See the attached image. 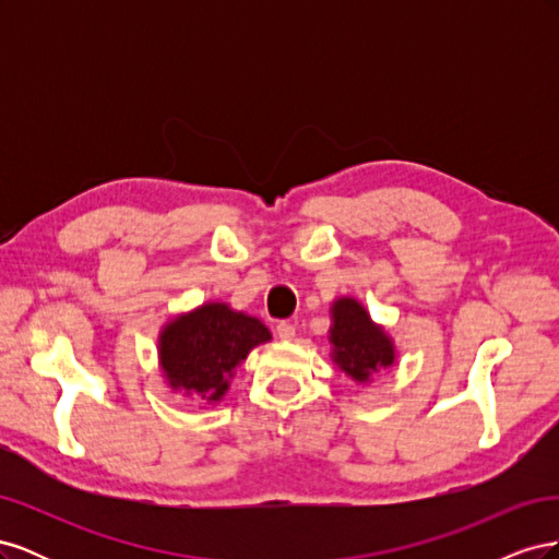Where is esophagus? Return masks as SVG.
Returning <instances> with one entry per match:
<instances>
[{"label": "esophagus", "mask_w": 559, "mask_h": 559, "mask_svg": "<svg viewBox=\"0 0 559 559\" xmlns=\"http://www.w3.org/2000/svg\"><path fill=\"white\" fill-rule=\"evenodd\" d=\"M275 331L280 335V341H294L296 337V326L292 324V321H280Z\"/></svg>", "instance_id": "34e87169"}]
</instances>
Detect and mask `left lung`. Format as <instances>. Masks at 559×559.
Instances as JSON below:
<instances>
[{"label":"left lung","mask_w":559,"mask_h":559,"mask_svg":"<svg viewBox=\"0 0 559 559\" xmlns=\"http://www.w3.org/2000/svg\"><path fill=\"white\" fill-rule=\"evenodd\" d=\"M331 359L354 382L366 384L396 364V347L384 326L370 319L357 298L341 296L331 306Z\"/></svg>","instance_id":"obj_1"}]
</instances>
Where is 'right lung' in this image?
I'll use <instances>...</instances> for the list:
<instances>
[{
  "label": "right lung",
  "instance_id": "add662e5",
  "mask_svg": "<svg viewBox=\"0 0 559 559\" xmlns=\"http://www.w3.org/2000/svg\"><path fill=\"white\" fill-rule=\"evenodd\" d=\"M273 341L261 319L228 302H202L173 317L158 333V366L173 392L218 403L247 354Z\"/></svg>",
  "mask_w": 559,
  "mask_h": 559
}]
</instances>
